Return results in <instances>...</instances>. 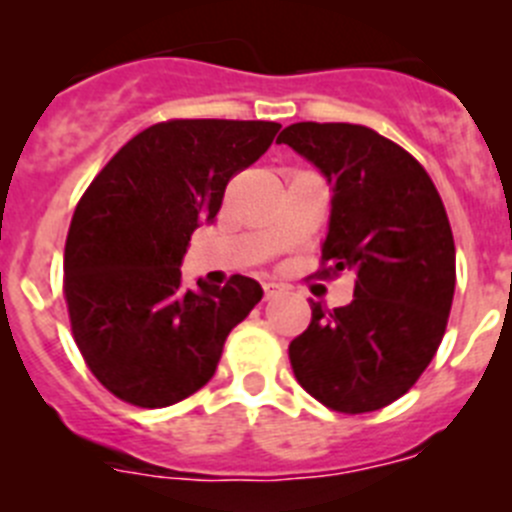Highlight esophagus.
<instances>
[{
    "mask_svg": "<svg viewBox=\"0 0 512 512\" xmlns=\"http://www.w3.org/2000/svg\"><path fill=\"white\" fill-rule=\"evenodd\" d=\"M279 292H282V287H279V284L264 282V297H266V300H271V297H277Z\"/></svg>",
    "mask_w": 512,
    "mask_h": 512,
    "instance_id": "1",
    "label": "esophagus"
}]
</instances>
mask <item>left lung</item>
Returning a JSON list of instances; mask_svg holds the SVG:
<instances>
[{
    "label": "left lung",
    "mask_w": 512,
    "mask_h": 512,
    "mask_svg": "<svg viewBox=\"0 0 512 512\" xmlns=\"http://www.w3.org/2000/svg\"><path fill=\"white\" fill-rule=\"evenodd\" d=\"M330 184L320 274H356L354 300L289 343L302 390L336 413L400 400L436 356L456 287V248L436 184L405 148L351 122H295L279 133Z\"/></svg>",
    "instance_id": "obj_1"
}]
</instances>
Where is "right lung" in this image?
I'll list each match as a JSON object with an SVG mask.
<instances>
[{
  "label": "right lung",
  "mask_w": 512,
  "mask_h": 512,
  "mask_svg": "<svg viewBox=\"0 0 512 512\" xmlns=\"http://www.w3.org/2000/svg\"><path fill=\"white\" fill-rule=\"evenodd\" d=\"M264 120H166L130 138L81 194L63 251L71 333L104 390L169 408L212 379L225 338L259 305L256 279L182 287V259L228 182L279 133Z\"/></svg>",
  "instance_id": "add662e5"
}]
</instances>
